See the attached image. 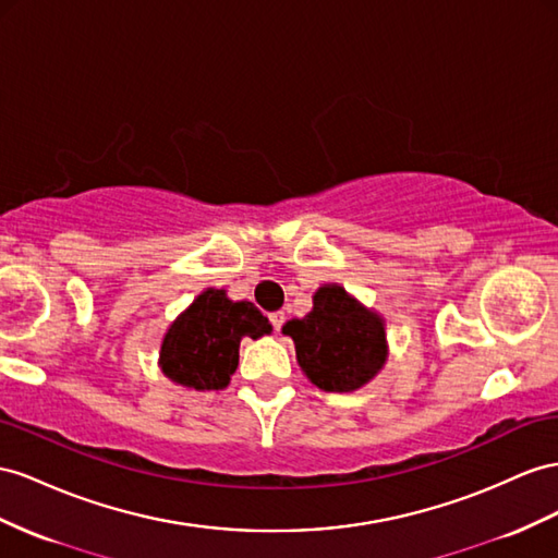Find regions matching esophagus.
<instances>
[{"label": "esophagus", "instance_id": "obj_1", "mask_svg": "<svg viewBox=\"0 0 558 558\" xmlns=\"http://www.w3.org/2000/svg\"><path fill=\"white\" fill-rule=\"evenodd\" d=\"M270 325H274V330L276 332H280V327H282V323H284V313L282 311H276V313H270Z\"/></svg>", "mask_w": 558, "mask_h": 558}]
</instances>
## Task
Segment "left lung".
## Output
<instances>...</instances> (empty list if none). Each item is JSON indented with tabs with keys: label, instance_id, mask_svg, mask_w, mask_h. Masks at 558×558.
<instances>
[{
	"label": "left lung",
	"instance_id": "8db88e82",
	"mask_svg": "<svg viewBox=\"0 0 558 558\" xmlns=\"http://www.w3.org/2000/svg\"><path fill=\"white\" fill-rule=\"evenodd\" d=\"M282 335L292 337L304 377L327 393L359 391L389 359L387 320L337 282L320 284L313 308L284 323Z\"/></svg>",
	"mask_w": 558,
	"mask_h": 558
}]
</instances>
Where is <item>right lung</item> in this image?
I'll return each mask as SVG.
<instances>
[{
  "mask_svg": "<svg viewBox=\"0 0 558 558\" xmlns=\"http://www.w3.org/2000/svg\"><path fill=\"white\" fill-rule=\"evenodd\" d=\"M268 318L252 302H233L207 288L171 320L160 341L162 375L189 391L226 389L238 367L240 341L270 335Z\"/></svg>",
  "mask_w": 558,
  "mask_h": 558,
  "instance_id": "obj_1",
  "label": "right lung"
}]
</instances>
